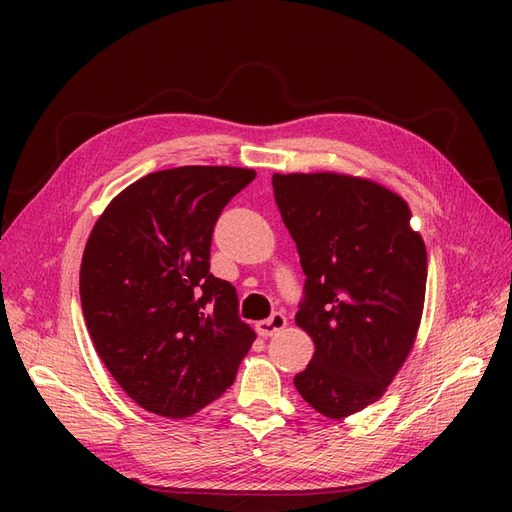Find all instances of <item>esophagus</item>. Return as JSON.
<instances>
[{
	"instance_id": "esophagus-1",
	"label": "esophagus",
	"mask_w": 512,
	"mask_h": 512,
	"mask_svg": "<svg viewBox=\"0 0 512 512\" xmlns=\"http://www.w3.org/2000/svg\"><path fill=\"white\" fill-rule=\"evenodd\" d=\"M284 327H286V316H284L282 312H275L271 318L256 322V331H258V335H262V337H271V335H275L277 331H282Z\"/></svg>"
}]
</instances>
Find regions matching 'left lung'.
Listing matches in <instances>:
<instances>
[{
    "label": "left lung",
    "instance_id": "left-lung-1",
    "mask_svg": "<svg viewBox=\"0 0 512 512\" xmlns=\"http://www.w3.org/2000/svg\"><path fill=\"white\" fill-rule=\"evenodd\" d=\"M273 194L307 275L294 320L316 346L294 386L320 414L344 418L382 397L414 344L425 243L404 200L374 181L275 173Z\"/></svg>",
    "mask_w": 512,
    "mask_h": 512
}]
</instances>
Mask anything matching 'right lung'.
I'll return each mask as SVG.
<instances>
[{
	"label": "right lung",
	"mask_w": 512,
	"mask_h": 512,
	"mask_svg": "<svg viewBox=\"0 0 512 512\" xmlns=\"http://www.w3.org/2000/svg\"><path fill=\"white\" fill-rule=\"evenodd\" d=\"M252 168L179 166L123 190L91 230L81 305L96 352L138 406L192 416L235 382L256 333L209 271L220 213Z\"/></svg>",
	"instance_id": "obj_1"
}]
</instances>
